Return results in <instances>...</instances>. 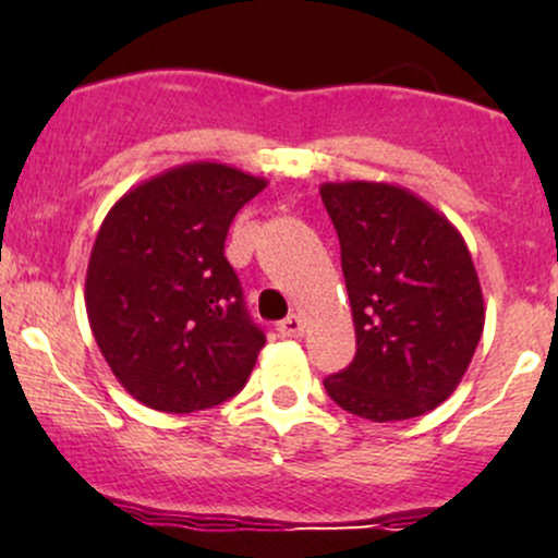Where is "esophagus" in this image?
Wrapping results in <instances>:
<instances>
[{"mask_svg":"<svg viewBox=\"0 0 558 558\" xmlns=\"http://www.w3.org/2000/svg\"><path fill=\"white\" fill-rule=\"evenodd\" d=\"M278 332L286 338H299L301 332H304V319H301L299 315H288L283 323L278 325Z\"/></svg>","mask_w":558,"mask_h":558,"instance_id":"1","label":"esophagus"}]
</instances>
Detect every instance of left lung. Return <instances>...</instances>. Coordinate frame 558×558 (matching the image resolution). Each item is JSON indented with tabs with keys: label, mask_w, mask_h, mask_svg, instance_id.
<instances>
[{
	"label": "left lung",
	"mask_w": 558,
	"mask_h": 558,
	"mask_svg": "<svg viewBox=\"0 0 558 558\" xmlns=\"http://www.w3.org/2000/svg\"><path fill=\"white\" fill-rule=\"evenodd\" d=\"M338 241L356 356L325 377L338 407L373 422L412 420L444 403L485 325L483 288L457 228L393 183L319 185Z\"/></svg>",
	"instance_id": "left-lung-1"
}]
</instances>
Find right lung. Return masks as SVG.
Masks as SVG:
<instances>
[{
    "instance_id": "right-lung-1",
    "label": "right lung",
    "mask_w": 558,
    "mask_h": 558,
    "mask_svg": "<svg viewBox=\"0 0 558 558\" xmlns=\"http://www.w3.org/2000/svg\"><path fill=\"white\" fill-rule=\"evenodd\" d=\"M265 178L189 162L133 185L96 233L88 325L133 399L157 412L217 407L246 386L265 345L226 259L233 217Z\"/></svg>"
}]
</instances>
